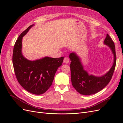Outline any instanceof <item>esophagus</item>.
I'll return each mask as SVG.
<instances>
[{
  "label": "esophagus",
  "mask_w": 123,
  "mask_h": 123,
  "mask_svg": "<svg viewBox=\"0 0 123 123\" xmlns=\"http://www.w3.org/2000/svg\"><path fill=\"white\" fill-rule=\"evenodd\" d=\"M64 62L65 63V64H68L69 62V59L68 57H65L64 59Z\"/></svg>",
  "instance_id": "esophagus-1"
}]
</instances>
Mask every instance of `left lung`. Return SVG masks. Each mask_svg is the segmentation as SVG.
Here are the masks:
<instances>
[{
    "mask_svg": "<svg viewBox=\"0 0 123 123\" xmlns=\"http://www.w3.org/2000/svg\"><path fill=\"white\" fill-rule=\"evenodd\" d=\"M104 43L109 47L113 54V63L110 69L105 74L100 76L89 74L81 63L80 57L76 53H71V79L73 87L80 94L85 95H91L102 90L108 84L112 78L116 65L117 57L114 42L108 34Z\"/></svg>",
    "mask_w": 123,
    "mask_h": 123,
    "instance_id": "1",
    "label": "left lung"
}]
</instances>
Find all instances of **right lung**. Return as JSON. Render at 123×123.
I'll return each instance as SVG.
<instances>
[{"instance_id": "1", "label": "right lung", "mask_w": 123, "mask_h": 123, "mask_svg": "<svg viewBox=\"0 0 123 123\" xmlns=\"http://www.w3.org/2000/svg\"><path fill=\"white\" fill-rule=\"evenodd\" d=\"M34 25L25 30L18 37L14 47L13 65L18 83L32 94L40 95L46 92L52 84L56 72L62 65L64 57L46 56L30 61L22 54V40Z\"/></svg>"}]
</instances>
